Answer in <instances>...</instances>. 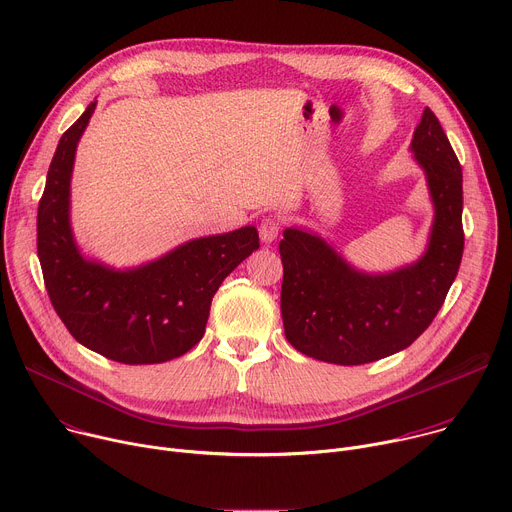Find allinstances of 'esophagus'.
<instances>
[{
	"label": "esophagus",
	"mask_w": 512,
	"mask_h": 512,
	"mask_svg": "<svg viewBox=\"0 0 512 512\" xmlns=\"http://www.w3.org/2000/svg\"><path fill=\"white\" fill-rule=\"evenodd\" d=\"M280 230H282L280 218L267 216V218H263L261 224H259V237H261V241H263L265 245H269V243H273V241L277 239V235H280Z\"/></svg>",
	"instance_id": "esophagus-1"
}]
</instances>
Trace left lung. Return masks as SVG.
Segmentation results:
<instances>
[{
  "instance_id": "obj_1",
  "label": "left lung",
  "mask_w": 512,
  "mask_h": 512,
  "mask_svg": "<svg viewBox=\"0 0 512 512\" xmlns=\"http://www.w3.org/2000/svg\"><path fill=\"white\" fill-rule=\"evenodd\" d=\"M408 149L433 204L429 239L416 261L363 271L318 232L284 230V331L292 347L312 359L361 365L390 357L421 337L445 302L463 253L461 165L429 108Z\"/></svg>"
}]
</instances>
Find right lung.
Wrapping results in <instances>:
<instances>
[{
    "label": "right lung",
    "instance_id": "add662e5",
    "mask_svg": "<svg viewBox=\"0 0 512 512\" xmlns=\"http://www.w3.org/2000/svg\"><path fill=\"white\" fill-rule=\"evenodd\" d=\"M91 102L61 136L38 204V259L49 298L87 349L126 365L165 363L204 337L212 296L259 249L255 226L185 241L165 255L114 267L81 251L71 226V177Z\"/></svg>",
    "mask_w": 512,
    "mask_h": 512
}]
</instances>
